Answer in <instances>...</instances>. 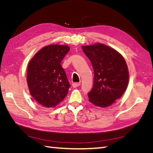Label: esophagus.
Returning <instances> with one entry per match:
<instances>
[{"mask_svg": "<svg viewBox=\"0 0 153 153\" xmlns=\"http://www.w3.org/2000/svg\"><path fill=\"white\" fill-rule=\"evenodd\" d=\"M80 82H75V83H73V84H72V86L73 87H77L80 86Z\"/></svg>", "mask_w": 153, "mask_h": 153, "instance_id": "esophagus-1", "label": "esophagus"}]
</instances>
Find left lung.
<instances>
[{
    "label": "left lung",
    "mask_w": 153,
    "mask_h": 153,
    "mask_svg": "<svg viewBox=\"0 0 153 153\" xmlns=\"http://www.w3.org/2000/svg\"><path fill=\"white\" fill-rule=\"evenodd\" d=\"M82 48L94 73L93 87L87 94L89 101L100 107L108 106L126 89L129 80L126 62L116 50L103 44Z\"/></svg>",
    "instance_id": "left-lung-1"
}]
</instances>
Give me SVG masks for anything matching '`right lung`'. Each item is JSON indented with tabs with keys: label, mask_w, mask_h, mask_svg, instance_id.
<instances>
[{
	"label": "right lung",
	"mask_w": 153,
	"mask_h": 153,
	"mask_svg": "<svg viewBox=\"0 0 153 153\" xmlns=\"http://www.w3.org/2000/svg\"><path fill=\"white\" fill-rule=\"evenodd\" d=\"M66 45H50L33 57L27 68L30 93L40 105L54 107L64 99L70 84L61 62L69 52Z\"/></svg>",
	"instance_id": "1"
}]
</instances>
